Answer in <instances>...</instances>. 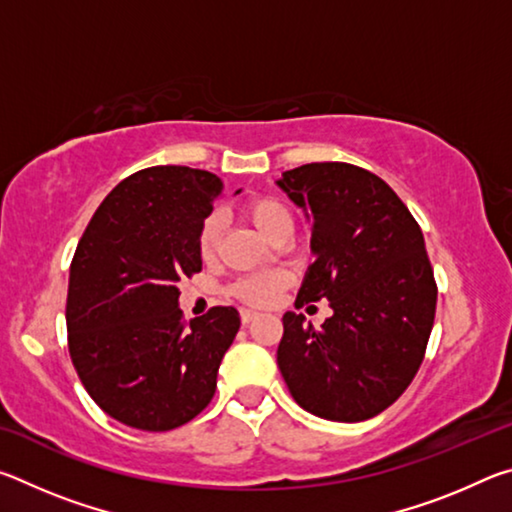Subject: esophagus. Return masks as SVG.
Returning <instances> with one entry per match:
<instances>
[{
	"label": "esophagus",
	"mask_w": 512,
	"mask_h": 512,
	"mask_svg": "<svg viewBox=\"0 0 512 512\" xmlns=\"http://www.w3.org/2000/svg\"><path fill=\"white\" fill-rule=\"evenodd\" d=\"M257 318V311H250V309H241V323L244 325H250L253 320Z\"/></svg>",
	"instance_id": "1"
}]
</instances>
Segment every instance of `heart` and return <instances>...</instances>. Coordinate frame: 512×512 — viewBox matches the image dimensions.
<instances>
[{
  "label": "heart",
  "mask_w": 512,
  "mask_h": 512,
  "mask_svg": "<svg viewBox=\"0 0 512 512\" xmlns=\"http://www.w3.org/2000/svg\"><path fill=\"white\" fill-rule=\"evenodd\" d=\"M244 214L246 219L271 241H277L280 237H289L293 230L291 210L275 196L248 198L244 203ZM219 239H221L219 214L205 216V221L201 223V228H198V235H196L198 255H201L205 262L216 255V250H219ZM284 287H287V275L255 273V275L239 277V280L230 287V293L250 307H266L271 305V302L277 298V293H280Z\"/></svg>",
  "instance_id": "heart-1"
}]
</instances>
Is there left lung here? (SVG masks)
<instances>
[{
	"instance_id": "left-lung-1",
	"label": "left lung",
	"mask_w": 512,
	"mask_h": 512,
	"mask_svg": "<svg viewBox=\"0 0 512 512\" xmlns=\"http://www.w3.org/2000/svg\"><path fill=\"white\" fill-rule=\"evenodd\" d=\"M277 185L311 219L316 262L296 309L318 300L334 309L320 329L287 311L277 366L318 418H375L409 388L436 316L420 225L384 180L348 162L302 164Z\"/></svg>"
}]
</instances>
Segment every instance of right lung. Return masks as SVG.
<instances>
[{
  "label": "right lung",
  "instance_id": "add662e5",
  "mask_svg": "<svg viewBox=\"0 0 512 512\" xmlns=\"http://www.w3.org/2000/svg\"><path fill=\"white\" fill-rule=\"evenodd\" d=\"M219 176L149 167L103 198L69 266L67 345L85 391L110 418L142 431L194 420L216 391L239 332L235 307L185 323L183 277L201 273L196 235L221 196Z\"/></svg>",
  "mask_w": 512,
  "mask_h": 512
}]
</instances>
